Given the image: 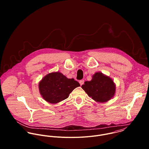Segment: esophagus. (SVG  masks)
Here are the masks:
<instances>
[{"mask_svg":"<svg viewBox=\"0 0 149 149\" xmlns=\"http://www.w3.org/2000/svg\"><path fill=\"white\" fill-rule=\"evenodd\" d=\"M84 80H80V81H79V83H80V85H83V84H84Z\"/></svg>","mask_w":149,"mask_h":149,"instance_id":"1","label":"esophagus"}]
</instances>
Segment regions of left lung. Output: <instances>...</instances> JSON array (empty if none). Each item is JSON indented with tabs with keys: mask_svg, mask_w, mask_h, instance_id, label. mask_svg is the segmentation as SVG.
<instances>
[{
	"mask_svg": "<svg viewBox=\"0 0 149 149\" xmlns=\"http://www.w3.org/2000/svg\"><path fill=\"white\" fill-rule=\"evenodd\" d=\"M86 94L96 102L106 103L115 95L116 85L112 79L101 72H96L91 81L81 86Z\"/></svg>",
	"mask_w": 149,
	"mask_h": 149,
	"instance_id": "1",
	"label": "left lung"
}]
</instances>
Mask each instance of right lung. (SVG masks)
Listing matches in <instances>:
<instances>
[{
	"label": "right lung",
	"instance_id": "right-lung-1",
	"mask_svg": "<svg viewBox=\"0 0 149 149\" xmlns=\"http://www.w3.org/2000/svg\"><path fill=\"white\" fill-rule=\"evenodd\" d=\"M80 86L79 83L73 79H68L63 73L56 72L43 77L38 88L45 101L56 104L67 99L73 90Z\"/></svg>",
	"mask_w": 149,
	"mask_h": 149
}]
</instances>
